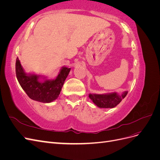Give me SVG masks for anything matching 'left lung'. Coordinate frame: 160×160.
I'll return each instance as SVG.
<instances>
[{
  "label": "left lung",
  "mask_w": 160,
  "mask_h": 160,
  "mask_svg": "<svg viewBox=\"0 0 160 160\" xmlns=\"http://www.w3.org/2000/svg\"><path fill=\"white\" fill-rule=\"evenodd\" d=\"M128 91H124L122 95H119L116 92L106 94H91L89 95V98L93 102L100 108H113L117 106L125 97Z\"/></svg>",
  "instance_id": "1"
}]
</instances>
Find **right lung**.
<instances>
[{
    "mask_svg": "<svg viewBox=\"0 0 160 160\" xmlns=\"http://www.w3.org/2000/svg\"><path fill=\"white\" fill-rule=\"evenodd\" d=\"M16 75L19 84L29 98L42 103H51L59 97L71 68L62 67L55 79L40 81V75L27 74L24 71L18 58L16 60Z\"/></svg>",
    "mask_w": 160,
    "mask_h": 160,
    "instance_id": "right-lung-1",
    "label": "right lung"
}]
</instances>
